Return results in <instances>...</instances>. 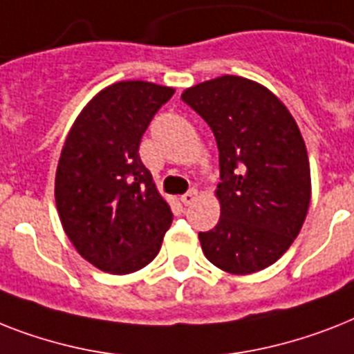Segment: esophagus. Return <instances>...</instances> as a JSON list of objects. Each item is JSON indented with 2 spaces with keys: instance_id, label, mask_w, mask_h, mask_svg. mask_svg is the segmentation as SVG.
<instances>
[{
  "instance_id": "34e87169",
  "label": "esophagus",
  "mask_w": 354,
  "mask_h": 354,
  "mask_svg": "<svg viewBox=\"0 0 354 354\" xmlns=\"http://www.w3.org/2000/svg\"><path fill=\"white\" fill-rule=\"evenodd\" d=\"M180 200H182L183 205H191V203H194L198 200V191L196 189H191V191L185 192Z\"/></svg>"
}]
</instances>
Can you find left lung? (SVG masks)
<instances>
[{
	"instance_id": "1",
	"label": "left lung",
	"mask_w": 354,
	"mask_h": 354,
	"mask_svg": "<svg viewBox=\"0 0 354 354\" xmlns=\"http://www.w3.org/2000/svg\"><path fill=\"white\" fill-rule=\"evenodd\" d=\"M220 151V220L200 232L203 254L231 274L272 266L298 236L311 202V169L295 118L274 94L242 76L183 91Z\"/></svg>"
}]
</instances>
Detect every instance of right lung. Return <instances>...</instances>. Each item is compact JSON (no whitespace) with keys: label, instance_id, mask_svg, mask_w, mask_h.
Segmentation results:
<instances>
[{"label":"right lung","instance_id":"right-lung-1","mask_svg":"<svg viewBox=\"0 0 354 354\" xmlns=\"http://www.w3.org/2000/svg\"><path fill=\"white\" fill-rule=\"evenodd\" d=\"M172 94L156 83H112L83 107L62 149L54 196L63 231L85 260L111 274L151 263L172 223L138 154Z\"/></svg>","mask_w":354,"mask_h":354}]
</instances>
